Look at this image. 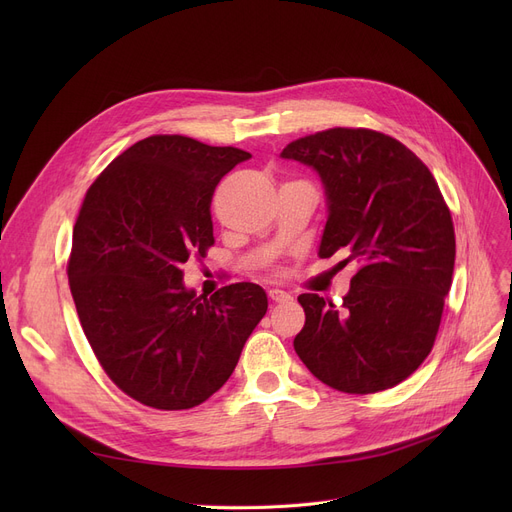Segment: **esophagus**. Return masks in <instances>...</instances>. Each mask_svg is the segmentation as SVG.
<instances>
[{
    "label": "esophagus",
    "mask_w": 512,
    "mask_h": 512,
    "mask_svg": "<svg viewBox=\"0 0 512 512\" xmlns=\"http://www.w3.org/2000/svg\"><path fill=\"white\" fill-rule=\"evenodd\" d=\"M270 299L274 301V303H284V301H290V294L286 292V290H280V288H272L270 292Z\"/></svg>",
    "instance_id": "esophagus-1"
}]
</instances>
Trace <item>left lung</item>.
Masks as SVG:
<instances>
[{"label": "left lung", "mask_w": 512, "mask_h": 512, "mask_svg": "<svg viewBox=\"0 0 512 512\" xmlns=\"http://www.w3.org/2000/svg\"><path fill=\"white\" fill-rule=\"evenodd\" d=\"M317 172L328 205L319 257L357 261L336 307L301 294L294 351L317 380L348 394L388 390L429 355L454 272V228L438 182L388 134L330 128L280 153Z\"/></svg>", "instance_id": "8db88e82"}]
</instances>
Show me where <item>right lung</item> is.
<instances>
[{"label": "right lung", "instance_id": "add662e5", "mask_svg": "<svg viewBox=\"0 0 512 512\" xmlns=\"http://www.w3.org/2000/svg\"><path fill=\"white\" fill-rule=\"evenodd\" d=\"M251 153L155 134L91 184L72 232L68 282L110 380L161 411L193 409L232 375L267 311L253 282L197 297L182 265L213 245L215 186Z\"/></svg>", "mask_w": 512, "mask_h": 512}]
</instances>
